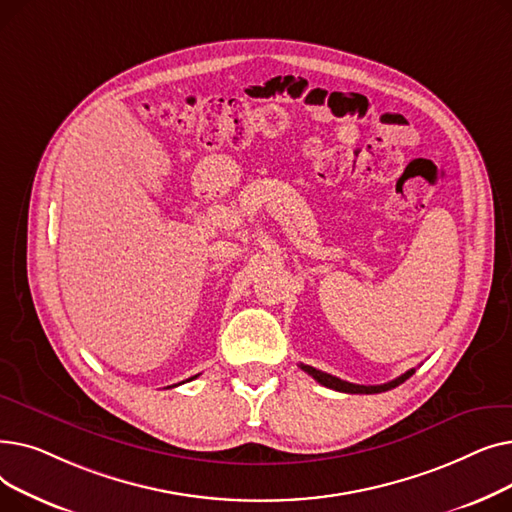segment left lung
<instances>
[{"label": "left lung", "mask_w": 512, "mask_h": 512, "mask_svg": "<svg viewBox=\"0 0 512 512\" xmlns=\"http://www.w3.org/2000/svg\"><path fill=\"white\" fill-rule=\"evenodd\" d=\"M301 369L307 371V373L311 375V378H313L315 382H319L321 386L338 390V392H346V394H380V392H386V390H392V388L400 386L402 382H407V380L411 378V375L415 373V369H409L407 373H402L400 378H396V380H392V382H388V384H380V386H361V384H351V382H344V380H340V378H334V375H330V373H326V371H319V369H315V367H311V365H303V363H301Z\"/></svg>", "instance_id": "1"}]
</instances>
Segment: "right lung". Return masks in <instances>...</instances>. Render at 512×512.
I'll return each mask as SVG.
<instances>
[{
    "mask_svg": "<svg viewBox=\"0 0 512 512\" xmlns=\"http://www.w3.org/2000/svg\"><path fill=\"white\" fill-rule=\"evenodd\" d=\"M197 378V375H193V378H188V382H191V380H195Z\"/></svg>",
    "mask_w": 512,
    "mask_h": 512,
    "instance_id": "obj_1",
    "label": "right lung"
}]
</instances>
